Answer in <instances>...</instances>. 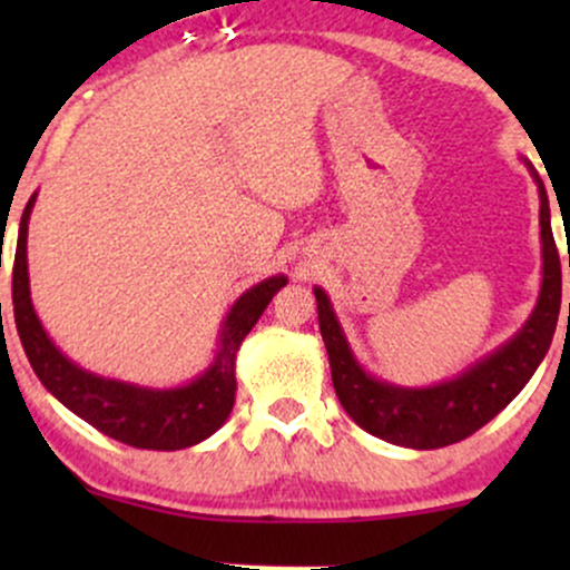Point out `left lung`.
I'll list each match as a JSON object with an SVG mask.
<instances>
[{"instance_id":"1","label":"left lung","mask_w":570,"mask_h":570,"mask_svg":"<svg viewBox=\"0 0 570 570\" xmlns=\"http://www.w3.org/2000/svg\"><path fill=\"white\" fill-rule=\"evenodd\" d=\"M539 187V225H541V289L528 322L507 343L490 351L472 367L450 381L407 389L370 375L353 356L335 307L322 286H316L318 330L330 353L335 394L353 421L367 434L412 450H434L466 440L476 429L493 421L512 399L525 389L533 372L544 362L552 345L554 326L560 316L562 273L560 254L552 235V214L544 181L539 179L531 160L522 158ZM570 267V257H568ZM570 316V303H568Z\"/></svg>"}]
</instances>
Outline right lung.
Masks as SVG:
<instances>
[{
    "mask_svg": "<svg viewBox=\"0 0 570 570\" xmlns=\"http://www.w3.org/2000/svg\"><path fill=\"white\" fill-rule=\"evenodd\" d=\"M37 193L23 208L18 227L16 265H12V313L18 335L31 370L63 407L112 440L141 450H185L222 429L235 404V356L252 326L259 322L273 294L286 286V276L259 281L235 299L219 330V348L214 362L198 377L176 389L115 381L96 375L63 356L37 318L29 292V217Z\"/></svg>",
    "mask_w": 570,
    "mask_h": 570,
    "instance_id": "obj_1",
    "label": "right lung"
}]
</instances>
